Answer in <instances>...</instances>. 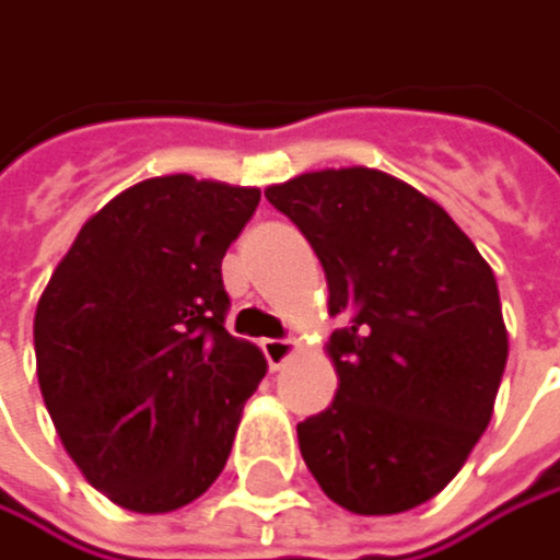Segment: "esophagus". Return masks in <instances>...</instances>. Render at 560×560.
Instances as JSON below:
<instances>
[{"label":"esophagus","mask_w":560,"mask_h":560,"mask_svg":"<svg viewBox=\"0 0 560 560\" xmlns=\"http://www.w3.org/2000/svg\"><path fill=\"white\" fill-rule=\"evenodd\" d=\"M261 354H265L268 368L278 371V368H282V364L295 354V345H292L289 338H265V341H261Z\"/></svg>","instance_id":"1"}]
</instances>
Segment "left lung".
<instances>
[{
	"label": "left lung",
	"mask_w": 560,
	"mask_h": 560,
	"mask_svg": "<svg viewBox=\"0 0 560 560\" xmlns=\"http://www.w3.org/2000/svg\"><path fill=\"white\" fill-rule=\"evenodd\" d=\"M312 242L338 394L299 423L305 466L358 515L430 502L486 433L509 361L495 275L443 206L368 166L265 189Z\"/></svg>",
	"instance_id": "8db88e82"
}]
</instances>
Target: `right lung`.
I'll list each match as a JSON object with an SVG mask.
<instances>
[{"label": "right lung", "mask_w": 560, "mask_h": 560, "mask_svg": "<svg viewBox=\"0 0 560 560\" xmlns=\"http://www.w3.org/2000/svg\"><path fill=\"white\" fill-rule=\"evenodd\" d=\"M261 192L153 176L91 215L35 312L38 387L84 479L173 512L222 472L265 358L225 331L222 255Z\"/></svg>", "instance_id": "right-lung-1"}]
</instances>
